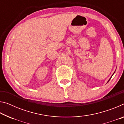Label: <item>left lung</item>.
Listing matches in <instances>:
<instances>
[{
	"label": "left lung",
	"mask_w": 124,
	"mask_h": 124,
	"mask_svg": "<svg viewBox=\"0 0 124 124\" xmlns=\"http://www.w3.org/2000/svg\"><path fill=\"white\" fill-rule=\"evenodd\" d=\"M110 79H111V78H110ZM110 79H109V80H110Z\"/></svg>",
	"instance_id": "left-lung-1"
}]
</instances>
